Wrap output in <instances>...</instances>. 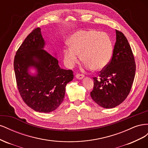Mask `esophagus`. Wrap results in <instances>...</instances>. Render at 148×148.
I'll use <instances>...</instances> for the list:
<instances>
[{
    "label": "esophagus",
    "instance_id": "34e87169",
    "mask_svg": "<svg viewBox=\"0 0 148 148\" xmlns=\"http://www.w3.org/2000/svg\"><path fill=\"white\" fill-rule=\"evenodd\" d=\"M84 77V75L83 74H80V73H77L76 75V78L79 79H82V78H83Z\"/></svg>",
    "mask_w": 148,
    "mask_h": 148
}]
</instances>
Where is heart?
Listing matches in <instances>:
<instances>
[{"label": "heart", "instance_id": "heart-1", "mask_svg": "<svg viewBox=\"0 0 148 148\" xmlns=\"http://www.w3.org/2000/svg\"><path fill=\"white\" fill-rule=\"evenodd\" d=\"M70 47L64 49L65 64L71 67L77 64L79 56L88 69L100 70L109 64L113 53V44L109 35L96 29L79 30L69 40Z\"/></svg>", "mask_w": 148, "mask_h": 148}]
</instances>
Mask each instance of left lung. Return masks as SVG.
I'll return each mask as SVG.
<instances>
[{
  "label": "left lung",
  "mask_w": 148,
  "mask_h": 148,
  "mask_svg": "<svg viewBox=\"0 0 148 148\" xmlns=\"http://www.w3.org/2000/svg\"><path fill=\"white\" fill-rule=\"evenodd\" d=\"M116 42L109 64L93 77L94 88L90 92L92 100L106 109L122 103L130 92L136 71L132 48L123 33L116 29Z\"/></svg>",
  "instance_id": "left-lung-1"
}]
</instances>
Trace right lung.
Returning a JSON list of instances; mask_svg holds the SVG:
<instances>
[{"mask_svg":"<svg viewBox=\"0 0 148 148\" xmlns=\"http://www.w3.org/2000/svg\"><path fill=\"white\" fill-rule=\"evenodd\" d=\"M41 28L34 29L18 49L14 71L20 95L25 104L39 112H51L63 102L66 84L73 79V71L60 68L59 62L43 48ZM38 73L31 75L29 67Z\"/></svg>","mask_w":148,"mask_h":148,"instance_id":"obj_1","label":"right lung"}]
</instances>
